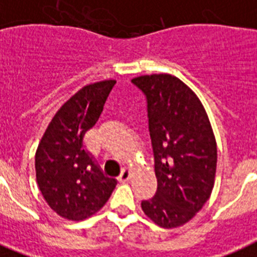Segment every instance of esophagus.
I'll use <instances>...</instances> for the list:
<instances>
[{"instance_id": "1", "label": "esophagus", "mask_w": 257, "mask_h": 257, "mask_svg": "<svg viewBox=\"0 0 257 257\" xmlns=\"http://www.w3.org/2000/svg\"><path fill=\"white\" fill-rule=\"evenodd\" d=\"M131 169L130 168H124L123 171H122V173H120V176L118 177V180H119L120 182H127L128 180L131 179Z\"/></svg>"}]
</instances>
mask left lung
I'll use <instances>...</instances> for the list:
<instances>
[{
  "instance_id": "8db88e82",
  "label": "left lung",
  "mask_w": 257,
  "mask_h": 257,
  "mask_svg": "<svg viewBox=\"0 0 257 257\" xmlns=\"http://www.w3.org/2000/svg\"><path fill=\"white\" fill-rule=\"evenodd\" d=\"M147 97L158 190L142 210L163 228L181 227L213 192L217 142L198 95L168 73L133 78Z\"/></svg>"
}]
</instances>
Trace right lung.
<instances>
[{"mask_svg": "<svg viewBox=\"0 0 257 257\" xmlns=\"http://www.w3.org/2000/svg\"><path fill=\"white\" fill-rule=\"evenodd\" d=\"M115 80L82 86L56 111L35 152L37 182L60 217L84 220L102 209L116 185L84 148V135L98 120Z\"/></svg>", "mask_w": 257, "mask_h": 257, "instance_id": "add662e5", "label": "right lung"}]
</instances>
